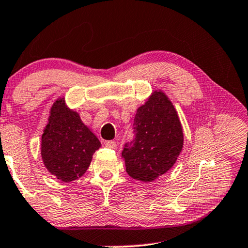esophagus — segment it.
I'll list each match as a JSON object with an SVG mask.
<instances>
[{
  "label": "esophagus",
  "mask_w": 248,
  "mask_h": 248,
  "mask_svg": "<svg viewBox=\"0 0 248 248\" xmlns=\"http://www.w3.org/2000/svg\"><path fill=\"white\" fill-rule=\"evenodd\" d=\"M104 146H106L107 148H110V149H116V148H117V142H116V141H113V140L106 141V142H104Z\"/></svg>",
  "instance_id": "34e87169"
}]
</instances>
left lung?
Returning a JSON list of instances; mask_svg holds the SVG:
<instances>
[{"instance_id": "left-lung-1", "label": "left lung", "mask_w": 248, "mask_h": 248, "mask_svg": "<svg viewBox=\"0 0 248 248\" xmlns=\"http://www.w3.org/2000/svg\"><path fill=\"white\" fill-rule=\"evenodd\" d=\"M135 139L125 144L123 157L132 179L153 182L175 164L183 148V129L169 96L154 91L137 109Z\"/></svg>"}]
</instances>
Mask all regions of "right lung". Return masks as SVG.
Returning a JSON list of instances; mask_svg holds the SVG:
<instances>
[{"label": "right lung", "mask_w": 248, "mask_h": 248, "mask_svg": "<svg viewBox=\"0 0 248 248\" xmlns=\"http://www.w3.org/2000/svg\"><path fill=\"white\" fill-rule=\"evenodd\" d=\"M41 136V158L50 174L62 182H72L89 169L101 142L79 114L57 99Z\"/></svg>", "instance_id": "1"}]
</instances>
